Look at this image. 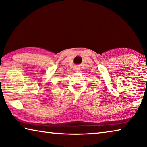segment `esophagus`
<instances>
[{
  "instance_id": "1",
  "label": "esophagus",
  "mask_w": 147,
  "mask_h": 147,
  "mask_svg": "<svg viewBox=\"0 0 147 147\" xmlns=\"http://www.w3.org/2000/svg\"><path fill=\"white\" fill-rule=\"evenodd\" d=\"M75 71H76V72H78V71H80V68L79 67H76L75 68Z\"/></svg>"
}]
</instances>
